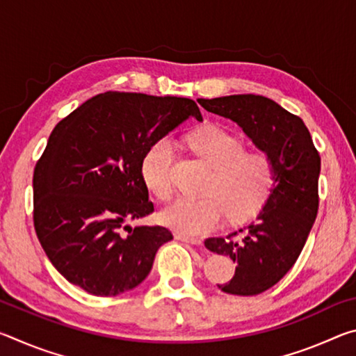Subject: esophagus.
<instances>
[{
    "label": "esophagus",
    "instance_id": "34e87169",
    "mask_svg": "<svg viewBox=\"0 0 356 356\" xmlns=\"http://www.w3.org/2000/svg\"><path fill=\"white\" fill-rule=\"evenodd\" d=\"M174 237H176L177 240H182V242H186V243H191V245H200L201 240L196 238V237H190V236H185V234H180V232H176L174 234Z\"/></svg>",
    "mask_w": 356,
    "mask_h": 356
}]
</instances>
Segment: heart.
I'll use <instances>...</instances> for the list:
<instances>
[{"label":"heart","mask_w":356,"mask_h":356,"mask_svg":"<svg viewBox=\"0 0 356 356\" xmlns=\"http://www.w3.org/2000/svg\"><path fill=\"white\" fill-rule=\"evenodd\" d=\"M190 144L213 168L207 196L180 197L161 212L163 225L186 236H206L225 220L245 222L267 206L276 182L273 159L264 150H246L245 141L231 130L209 125L190 135ZM176 143L161 136L146 149L141 160L144 184L160 201L172 196Z\"/></svg>","instance_id":"heart-1"}]
</instances>
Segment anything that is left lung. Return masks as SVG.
<instances>
[{"label":"left lung","mask_w":356,"mask_h":356,"mask_svg":"<svg viewBox=\"0 0 356 356\" xmlns=\"http://www.w3.org/2000/svg\"><path fill=\"white\" fill-rule=\"evenodd\" d=\"M209 113L238 124L256 146L273 159L276 182L267 206L248 226L204 245L237 262L222 292L257 295L273 287L297 262L318 210L321 155L298 116L262 95L200 99Z\"/></svg>","instance_id":"8db88e82"}]
</instances>
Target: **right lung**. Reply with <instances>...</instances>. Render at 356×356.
<instances>
[{
    "mask_svg": "<svg viewBox=\"0 0 356 356\" xmlns=\"http://www.w3.org/2000/svg\"><path fill=\"white\" fill-rule=\"evenodd\" d=\"M190 116L184 97L108 91L59 120L34 168L33 221L55 268L97 297L136 287L172 234L163 226H125L154 212L141 160L155 140Z\"/></svg>",
    "mask_w": 356,
    "mask_h": 356,
    "instance_id": "right-lung-1",
    "label": "right lung"
}]
</instances>
